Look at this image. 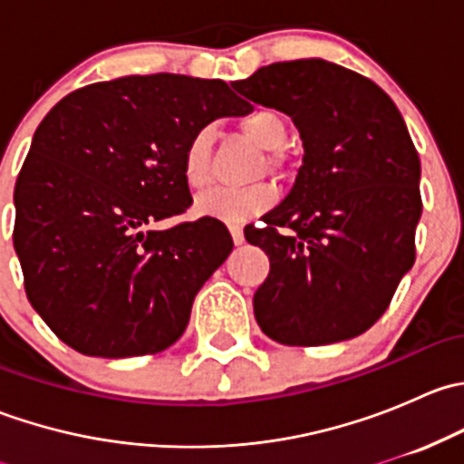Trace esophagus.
Instances as JSON below:
<instances>
[{"mask_svg": "<svg viewBox=\"0 0 464 464\" xmlns=\"http://www.w3.org/2000/svg\"><path fill=\"white\" fill-rule=\"evenodd\" d=\"M228 231H231V237L236 245H242L245 242V228L240 224H228Z\"/></svg>", "mask_w": 464, "mask_h": 464, "instance_id": "esophagus-1", "label": "esophagus"}]
</instances>
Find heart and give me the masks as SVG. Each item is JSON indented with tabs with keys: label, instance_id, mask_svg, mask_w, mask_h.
Returning a JSON list of instances; mask_svg holds the SVG:
<instances>
[{
	"label": "heart",
	"instance_id": "b5f03b06",
	"mask_svg": "<svg viewBox=\"0 0 464 464\" xmlns=\"http://www.w3.org/2000/svg\"><path fill=\"white\" fill-rule=\"evenodd\" d=\"M240 130L256 145L265 150H276L287 139L285 119L274 110H254L240 121ZM210 150H213V130L199 128L186 143L181 154V172L190 188H204L210 184ZM276 202V190L269 184L246 186V188H213L198 198L195 210L202 218H213L219 222H246L256 215L265 213Z\"/></svg>",
	"mask_w": 464,
	"mask_h": 464
}]
</instances>
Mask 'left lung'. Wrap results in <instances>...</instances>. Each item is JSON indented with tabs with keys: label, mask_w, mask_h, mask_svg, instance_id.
<instances>
[{
	"label": "left lung",
	"mask_w": 464,
	"mask_h": 464,
	"mask_svg": "<svg viewBox=\"0 0 464 464\" xmlns=\"http://www.w3.org/2000/svg\"><path fill=\"white\" fill-rule=\"evenodd\" d=\"M292 116L303 139L294 188L245 237L269 256L256 321L283 345H327L375 325L415 262L420 157L382 87L321 58L274 63L231 82Z\"/></svg>",
	"instance_id": "1"
}]
</instances>
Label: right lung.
<instances>
[{"label":"right lung","instance_id":"right-lung-1","mask_svg":"<svg viewBox=\"0 0 464 464\" xmlns=\"http://www.w3.org/2000/svg\"><path fill=\"white\" fill-rule=\"evenodd\" d=\"M251 105L224 81L125 76L64 96L15 184L13 245L33 310L89 357H137L184 334L228 258L219 219L148 228L193 204L181 154L195 130Z\"/></svg>","mask_w":464,"mask_h":464}]
</instances>
